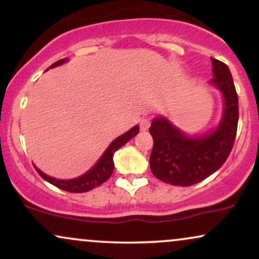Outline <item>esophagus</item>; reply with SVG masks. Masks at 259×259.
Segmentation results:
<instances>
[{"label":"esophagus","mask_w":259,"mask_h":259,"mask_svg":"<svg viewBox=\"0 0 259 259\" xmlns=\"http://www.w3.org/2000/svg\"><path fill=\"white\" fill-rule=\"evenodd\" d=\"M150 120L146 119V118H144V119L140 120V129L142 130V132H145V130H147L148 127H150Z\"/></svg>","instance_id":"1"}]
</instances>
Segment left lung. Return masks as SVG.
<instances>
[{
	"label": "left lung",
	"mask_w": 259,
	"mask_h": 259,
	"mask_svg": "<svg viewBox=\"0 0 259 259\" xmlns=\"http://www.w3.org/2000/svg\"><path fill=\"white\" fill-rule=\"evenodd\" d=\"M212 59L210 82L222 91L224 112L218 127L198 138H189L168 119L154 118L150 133L153 148L150 165L153 175L174 186H191L218 170L233 148L239 121V99L228 65Z\"/></svg>",
	"instance_id": "1"
}]
</instances>
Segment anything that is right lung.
Returning <instances> with one entry per match:
<instances>
[{
    "instance_id": "right-lung-1",
    "label": "right lung",
    "mask_w": 259,
    "mask_h": 259,
    "mask_svg": "<svg viewBox=\"0 0 259 259\" xmlns=\"http://www.w3.org/2000/svg\"><path fill=\"white\" fill-rule=\"evenodd\" d=\"M68 59H59V61L55 62L50 68H55L57 65H61L67 62ZM136 134H139V125L133 126L129 132H126L123 135H120L119 138H117L114 141L109 145L108 148L105 151V153L102 154V157L99 159V162L92 167L90 170L86 171L84 175L81 177L75 178V179H69V180H59L55 179V178L49 177L40 169L35 167L37 170V173L41 175V178H44L45 180L49 181L50 184L55 185L58 189L64 190V191L68 192H86L90 191V190L94 189V187L100 186L101 184L105 183L106 180L109 179L113 173V169H114V163H113V156H114V152L120 148L121 146L126 144L130 139H133L134 136H136Z\"/></svg>"
}]
</instances>
